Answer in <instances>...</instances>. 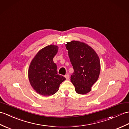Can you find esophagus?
I'll list each match as a JSON object with an SVG mask.
<instances>
[{
    "instance_id": "1",
    "label": "esophagus",
    "mask_w": 129,
    "mask_h": 129,
    "mask_svg": "<svg viewBox=\"0 0 129 129\" xmlns=\"http://www.w3.org/2000/svg\"><path fill=\"white\" fill-rule=\"evenodd\" d=\"M65 78L67 79V80H69V77H70V76H69V74L65 75Z\"/></svg>"
}]
</instances>
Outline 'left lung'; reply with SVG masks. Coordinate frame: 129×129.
<instances>
[{"label": "left lung", "mask_w": 129, "mask_h": 129, "mask_svg": "<svg viewBox=\"0 0 129 129\" xmlns=\"http://www.w3.org/2000/svg\"><path fill=\"white\" fill-rule=\"evenodd\" d=\"M65 47L74 70L71 81L77 93L85 94L91 91L99 77L100 58L93 49L83 42L73 41L67 42Z\"/></svg>", "instance_id": "obj_1"}]
</instances>
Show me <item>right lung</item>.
<instances>
[{
    "mask_svg": "<svg viewBox=\"0 0 129 129\" xmlns=\"http://www.w3.org/2000/svg\"><path fill=\"white\" fill-rule=\"evenodd\" d=\"M58 47L49 45L41 49L32 59L28 71L31 86L38 94L44 96L55 94L60 84L65 77L58 74L56 65L53 58L56 54Z\"/></svg>",
    "mask_w": 129,
    "mask_h": 129,
    "instance_id": "obj_1",
    "label": "right lung"
}]
</instances>
